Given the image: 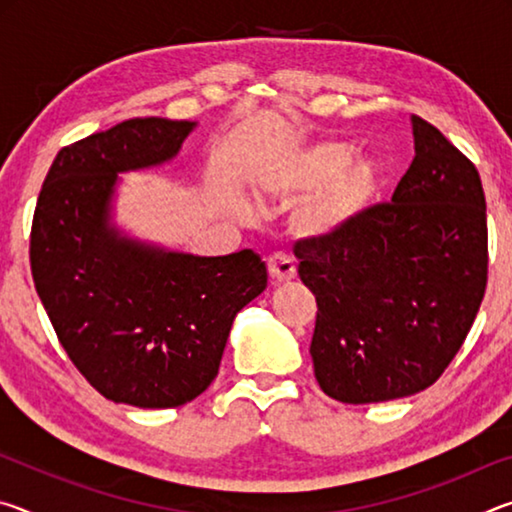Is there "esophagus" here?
Segmentation results:
<instances>
[{"label":"esophagus","instance_id":"esophagus-1","mask_svg":"<svg viewBox=\"0 0 512 512\" xmlns=\"http://www.w3.org/2000/svg\"><path fill=\"white\" fill-rule=\"evenodd\" d=\"M266 264H268V273H271L275 282H289L296 277V266H293L289 257L273 255V257H268Z\"/></svg>","mask_w":512,"mask_h":512}]
</instances>
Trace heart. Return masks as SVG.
I'll return each instance as SVG.
<instances>
[{"instance_id": "b5f03b06", "label": "heart", "mask_w": 512, "mask_h": 512, "mask_svg": "<svg viewBox=\"0 0 512 512\" xmlns=\"http://www.w3.org/2000/svg\"><path fill=\"white\" fill-rule=\"evenodd\" d=\"M354 158V149L343 142H320L284 158L271 176V187L284 196L311 192L298 216L300 228L314 237H334L357 225L377 203L384 187V171L370 158Z\"/></svg>"}]
</instances>
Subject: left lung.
<instances>
[{
    "label": "left lung",
    "mask_w": 512,
    "mask_h": 512,
    "mask_svg": "<svg viewBox=\"0 0 512 512\" xmlns=\"http://www.w3.org/2000/svg\"><path fill=\"white\" fill-rule=\"evenodd\" d=\"M411 126L415 158L391 203L293 248L318 302L316 379L343 404L429 388L461 350L488 282L479 171L429 121L413 115Z\"/></svg>",
    "instance_id": "left-lung-1"
}]
</instances>
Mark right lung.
I'll return each mask as SVG.
<instances>
[{
	"instance_id": "add662e5",
	"label": "right lung",
	"mask_w": 512,
	"mask_h": 512,
	"mask_svg": "<svg viewBox=\"0 0 512 512\" xmlns=\"http://www.w3.org/2000/svg\"><path fill=\"white\" fill-rule=\"evenodd\" d=\"M196 121L135 117L60 149L40 189L31 273L58 341L117 404L173 409L212 384L232 320L266 289L253 250L201 257L112 221L119 173L176 158Z\"/></svg>"
}]
</instances>
